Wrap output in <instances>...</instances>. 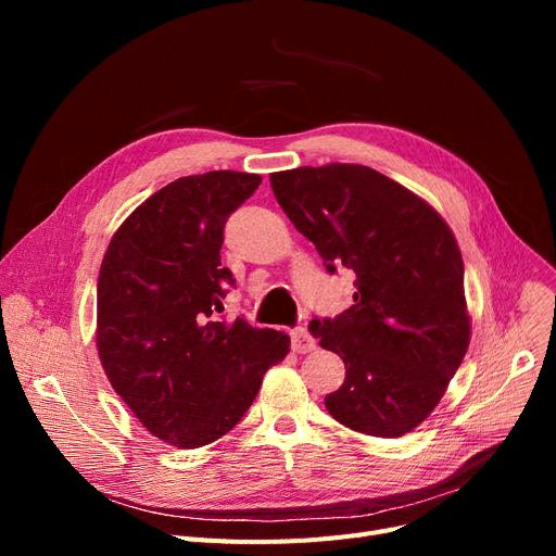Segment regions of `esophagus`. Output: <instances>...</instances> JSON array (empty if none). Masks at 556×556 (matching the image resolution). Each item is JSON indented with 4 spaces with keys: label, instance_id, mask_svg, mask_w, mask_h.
<instances>
[{
    "label": "esophagus",
    "instance_id": "obj_1",
    "mask_svg": "<svg viewBox=\"0 0 556 556\" xmlns=\"http://www.w3.org/2000/svg\"><path fill=\"white\" fill-rule=\"evenodd\" d=\"M315 344H317L315 338L302 327L290 333V346H293L295 354H308V352H313Z\"/></svg>",
    "mask_w": 556,
    "mask_h": 556
}]
</instances>
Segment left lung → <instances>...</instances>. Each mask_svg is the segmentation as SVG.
Segmentation results:
<instances>
[{
	"instance_id": "1",
	"label": "left lung",
	"mask_w": 556,
	"mask_h": 556,
	"mask_svg": "<svg viewBox=\"0 0 556 556\" xmlns=\"http://www.w3.org/2000/svg\"><path fill=\"white\" fill-rule=\"evenodd\" d=\"M281 210L325 258L354 270V304L311 319L319 346L344 361L329 415L371 437L415 430L442 401L471 340L464 261L426 200L361 164L270 175Z\"/></svg>"
}]
</instances>
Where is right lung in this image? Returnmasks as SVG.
I'll list each match as a JSON object with an SVG mask.
<instances>
[{"label":"right lung","instance_id":"1","mask_svg":"<svg viewBox=\"0 0 556 556\" xmlns=\"http://www.w3.org/2000/svg\"><path fill=\"white\" fill-rule=\"evenodd\" d=\"M261 175L210 170L166 185L114 231L97 286V349L114 392L157 440L212 444L237 426L290 338L225 323L233 277L223 227Z\"/></svg>","mask_w":556,"mask_h":556}]
</instances>
